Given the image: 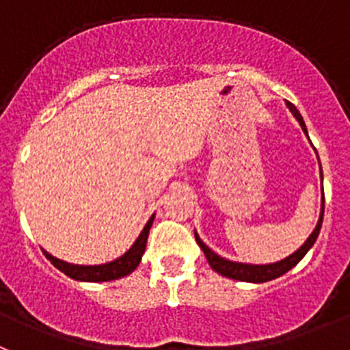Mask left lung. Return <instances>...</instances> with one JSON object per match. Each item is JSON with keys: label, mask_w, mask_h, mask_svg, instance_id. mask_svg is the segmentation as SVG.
Returning <instances> with one entry per match:
<instances>
[{"label": "left lung", "mask_w": 350, "mask_h": 350, "mask_svg": "<svg viewBox=\"0 0 350 350\" xmlns=\"http://www.w3.org/2000/svg\"><path fill=\"white\" fill-rule=\"evenodd\" d=\"M284 105L288 107V110L292 111V116L297 119L302 131H304V135L308 137L306 124H304V119H302V116L299 113L297 108L293 107L290 101H284ZM319 165H320V160H319ZM320 178H322V167H320ZM322 219H324V190H322V206H320L319 222H317L315 230L311 231V234L308 237L306 242L302 243L297 251L292 252L290 256L283 258V260L280 261H274V263H260V265H254V263H242V261H233V260H228V258L224 256H220V254H217L215 251H211L206 243L199 239L198 231L193 230V234H196V242L199 243V247H201L202 252H204V256H206L210 267L215 270V272H219L220 275L230 278V280L245 281V283H267V281H272L275 280V278H280V275L286 274L288 270H292L293 267L297 265L302 258L306 256V252L310 251V249L313 247V243L317 242V237H319L320 228H322Z\"/></svg>", "instance_id": "8db88e82"}]
</instances>
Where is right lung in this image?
I'll return each mask as SVG.
<instances>
[{
  "label": "right lung",
  "mask_w": 350,
  "mask_h": 350,
  "mask_svg": "<svg viewBox=\"0 0 350 350\" xmlns=\"http://www.w3.org/2000/svg\"><path fill=\"white\" fill-rule=\"evenodd\" d=\"M152 213L149 217V220L144 226V230L140 231V234L137 237V240L133 242L128 251L122 254V256L116 258V260L107 261V263H99V265H76V263H69V261H64L60 258H55L53 254H49L46 249H42V252L46 254L53 265L57 267L60 272H64L66 275L72 278L76 281H87V283H103V281H113L120 280L124 275H130L139 263L142 261L144 252H146V243H148L149 230H151L152 220H154Z\"/></svg>",
  "instance_id": "1"
}]
</instances>
